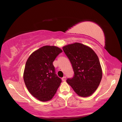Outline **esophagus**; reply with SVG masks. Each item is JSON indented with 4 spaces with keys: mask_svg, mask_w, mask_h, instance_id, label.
<instances>
[{
    "mask_svg": "<svg viewBox=\"0 0 122 122\" xmlns=\"http://www.w3.org/2000/svg\"><path fill=\"white\" fill-rule=\"evenodd\" d=\"M66 76H64L63 78H62V81H66Z\"/></svg>",
    "mask_w": 122,
    "mask_h": 122,
    "instance_id": "esophagus-1",
    "label": "esophagus"
}]
</instances>
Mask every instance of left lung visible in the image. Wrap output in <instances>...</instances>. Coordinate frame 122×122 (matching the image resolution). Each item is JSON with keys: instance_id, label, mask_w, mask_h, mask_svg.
Masks as SVG:
<instances>
[{"instance_id": "8db88e82", "label": "left lung", "mask_w": 122, "mask_h": 122, "mask_svg": "<svg viewBox=\"0 0 122 122\" xmlns=\"http://www.w3.org/2000/svg\"><path fill=\"white\" fill-rule=\"evenodd\" d=\"M72 65L74 75L66 80L74 92L81 97L91 95L102 78L98 57L90 47L75 43L63 47Z\"/></svg>"}]
</instances>
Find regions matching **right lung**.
I'll return each mask as SVG.
<instances>
[{
    "mask_svg": "<svg viewBox=\"0 0 122 122\" xmlns=\"http://www.w3.org/2000/svg\"><path fill=\"white\" fill-rule=\"evenodd\" d=\"M63 52L56 46H45L32 53L27 59L24 73L27 88L38 100H51L61 82L56 75L53 61Z\"/></svg>",
    "mask_w": 122,
    "mask_h": 122,
    "instance_id": "right-lung-1",
    "label": "right lung"
}]
</instances>
